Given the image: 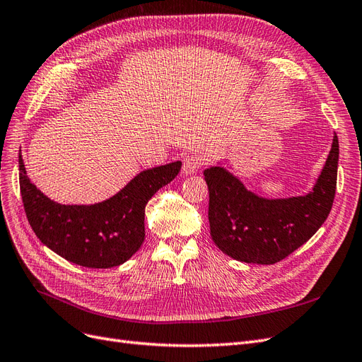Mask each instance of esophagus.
<instances>
[{"label":"esophagus","mask_w":362,"mask_h":362,"mask_svg":"<svg viewBox=\"0 0 362 362\" xmlns=\"http://www.w3.org/2000/svg\"><path fill=\"white\" fill-rule=\"evenodd\" d=\"M199 166H201V157L199 156H196V154L187 156L182 161V173L184 175H193V173L198 172Z\"/></svg>","instance_id":"1"}]
</instances>
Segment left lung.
I'll list each match as a JSON object with an SVG mask.
<instances>
[{"instance_id": "1", "label": "left lung", "mask_w": 362, "mask_h": 362, "mask_svg": "<svg viewBox=\"0 0 362 362\" xmlns=\"http://www.w3.org/2000/svg\"><path fill=\"white\" fill-rule=\"evenodd\" d=\"M338 137L311 192L266 198L249 190L221 161L204 170L210 193L211 238L223 254L242 262L275 264L317 233L329 216L337 189Z\"/></svg>"}]
</instances>
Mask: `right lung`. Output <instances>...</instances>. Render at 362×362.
<instances>
[{
	"mask_svg": "<svg viewBox=\"0 0 362 362\" xmlns=\"http://www.w3.org/2000/svg\"><path fill=\"white\" fill-rule=\"evenodd\" d=\"M172 161L139 172L112 198L89 205L49 199L28 178L19 152V185L25 214L40 242L62 258L89 269L124 264L145 240V206L181 170Z\"/></svg>",
	"mask_w": 362,
	"mask_h": 362,
	"instance_id": "right-lung-1",
	"label": "right lung"
}]
</instances>
